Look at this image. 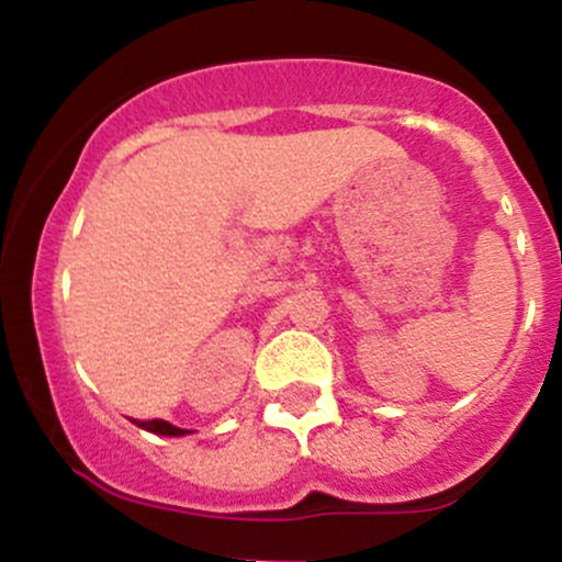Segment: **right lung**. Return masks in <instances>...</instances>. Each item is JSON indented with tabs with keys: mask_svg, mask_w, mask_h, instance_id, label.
Instances as JSON below:
<instances>
[{
	"mask_svg": "<svg viewBox=\"0 0 562 562\" xmlns=\"http://www.w3.org/2000/svg\"><path fill=\"white\" fill-rule=\"evenodd\" d=\"M134 423H137L139 428L150 430V434H158V436H184V434H190V430L177 428V425H171L166 420H134Z\"/></svg>",
	"mask_w": 562,
	"mask_h": 562,
	"instance_id": "1",
	"label": "right lung"
}]
</instances>
